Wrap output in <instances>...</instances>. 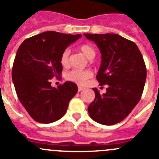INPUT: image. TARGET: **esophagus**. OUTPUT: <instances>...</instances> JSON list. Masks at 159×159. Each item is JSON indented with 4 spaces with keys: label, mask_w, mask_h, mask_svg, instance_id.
<instances>
[{
    "label": "esophagus",
    "mask_w": 159,
    "mask_h": 159,
    "mask_svg": "<svg viewBox=\"0 0 159 159\" xmlns=\"http://www.w3.org/2000/svg\"><path fill=\"white\" fill-rule=\"evenodd\" d=\"M85 89V88L84 87H81V86H78V92H81V91H82V90Z\"/></svg>",
    "instance_id": "1"
}]
</instances>
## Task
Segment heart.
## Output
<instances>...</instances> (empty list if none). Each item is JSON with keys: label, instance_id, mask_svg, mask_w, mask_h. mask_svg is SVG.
<instances>
[{"label": "heart", "instance_id": "heart-1", "mask_svg": "<svg viewBox=\"0 0 159 159\" xmlns=\"http://www.w3.org/2000/svg\"><path fill=\"white\" fill-rule=\"evenodd\" d=\"M79 49L81 52L85 55L88 58L92 59L95 57L96 51L95 49L89 44H81L79 46ZM70 50L66 49L62 51L60 56V62L62 66H67L69 65L70 58ZM93 76V73L88 70H78L74 69L69 71L66 74V78L69 81L75 82L78 85H85L86 81Z\"/></svg>", "mask_w": 159, "mask_h": 159}]
</instances>
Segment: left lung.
Returning <instances> with one entry per match:
<instances>
[{
    "mask_svg": "<svg viewBox=\"0 0 159 159\" xmlns=\"http://www.w3.org/2000/svg\"><path fill=\"white\" fill-rule=\"evenodd\" d=\"M101 52V65L97 79L108 85L101 94L93 89L95 99L88 108L90 117L104 125H113L124 120L142 97L147 78L143 55L134 42L117 34H84Z\"/></svg>",
    "mask_w": 159,
    "mask_h": 159,
    "instance_id": "left-lung-1",
    "label": "left lung"
}]
</instances>
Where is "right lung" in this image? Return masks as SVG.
Returning <instances> with one entry per match:
<instances>
[{"mask_svg": "<svg viewBox=\"0 0 159 159\" xmlns=\"http://www.w3.org/2000/svg\"><path fill=\"white\" fill-rule=\"evenodd\" d=\"M81 37L46 31L26 39L17 50L12 81L20 101L34 120L50 124L61 119L76 95L75 83L66 81L56 89L51 80L61 76L62 51Z\"/></svg>", "mask_w": 159, "mask_h": 159, "instance_id": "obj_1", "label": "right lung"}]
</instances>
